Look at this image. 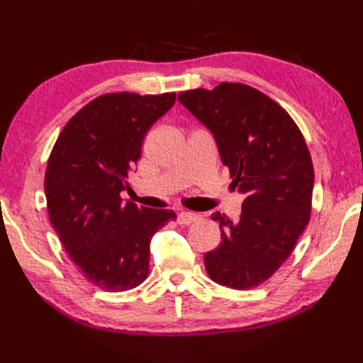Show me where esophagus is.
Returning <instances> with one entry per match:
<instances>
[{"mask_svg":"<svg viewBox=\"0 0 363 363\" xmlns=\"http://www.w3.org/2000/svg\"><path fill=\"white\" fill-rule=\"evenodd\" d=\"M196 220H198V215L194 212H181L177 215V223H179L181 226L191 225V223H195Z\"/></svg>","mask_w":363,"mask_h":363,"instance_id":"esophagus-1","label":"esophagus"}]
</instances>
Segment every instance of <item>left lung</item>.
<instances>
[{
    "label": "left lung",
    "mask_w": 363,
    "mask_h": 363,
    "mask_svg": "<svg viewBox=\"0 0 363 363\" xmlns=\"http://www.w3.org/2000/svg\"><path fill=\"white\" fill-rule=\"evenodd\" d=\"M211 130L233 186L245 195L238 220L212 213L221 242L204 256L213 282L254 289L295 250L312 213L313 165L303 134L287 111L240 82L177 96Z\"/></svg>",
    "instance_id": "1"
}]
</instances>
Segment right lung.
Here are the masks:
<instances>
[{
    "label": "right lung",
    "mask_w": 363,
    "mask_h": 363,
    "mask_svg": "<svg viewBox=\"0 0 363 363\" xmlns=\"http://www.w3.org/2000/svg\"><path fill=\"white\" fill-rule=\"evenodd\" d=\"M176 94H106L76 112L59 134L45 173L52 228L84 277L106 291L140 285L152 235L173 211L123 203L143 137L172 109Z\"/></svg>",
    "instance_id": "right-lung-1"
}]
</instances>
